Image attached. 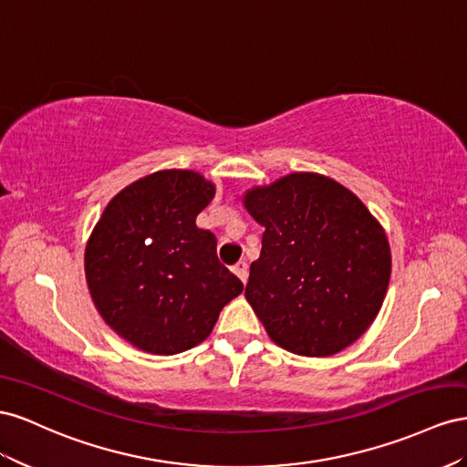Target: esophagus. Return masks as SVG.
<instances>
[{"label": "esophagus", "mask_w": 467, "mask_h": 467, "mask_svg": "<svg viewBox=\"0 0 467 467\" xmlns=\"http://www.w3.org/2000/svg\"><path fill=\"white\" fill-rule=\"evenodd\" d=\"M233 272L236 274V277L241 279L243 284H246V279H248V264H246V262L234 264V265H233Z\"/></svg>", "instance_id": "34e87169"}]
</instances>
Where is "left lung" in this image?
<instances>
[{"mask_svg": "<svg viewBox=\"0 0 467 467\" xmlns=\"http://www.w3.org/2000/svg\"><path fill=\"white\" fill-rule=\"evenodd\" d=\"M264 226L246 301L282 348L325 358L348 348L374 323L391 277L379 221L342 183L293 171L244 193Z\"/></svg>", "mask_w": 467, "mask_h": 467, "instance_id": "1", "label": "left lung"}]
</instances>
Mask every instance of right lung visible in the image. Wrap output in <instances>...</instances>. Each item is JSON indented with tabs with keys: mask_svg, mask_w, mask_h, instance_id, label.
<instances>
[{
	"mask_svg": "<svg viewBox=\"0 0 467 467\" xmlns=\"http://www.w3.org/2000/svg\"><path fill=\"white\" fill-rule=\"evenodd\" d=\"M215 185L193 170H160L127 185L88 238L84 268L98 313L135 348L171 356L202 344L244 285L195 219Z\"/></svg>",
	"mask_w": 467,
	"mask_h": 467,
	"instance_id": "1",
	"label": "right lung"
}]
</instances>
